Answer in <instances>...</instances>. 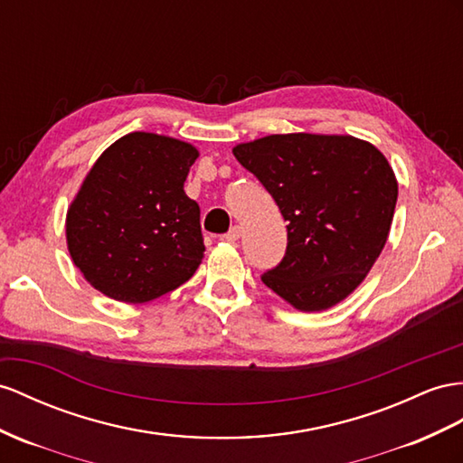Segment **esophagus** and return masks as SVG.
Segmentation results:
<instances>
[{"mask_svg": "<svg viewBox=\"0 0 463 463\" xmlns=\"http://www.w3.org/2000/svg\"><path fill=\"white\" fill-rule=\"evenodd\" d=\"M241 234H242L241 227H232L227 234L222 236V239H224V241H231V242H234V241H239V239H241Z\"/></svg>", "mask_w": 463, "mask_h": 463, "instance_id": "esophagus-1", "label": "esophagus"}]
</instances>
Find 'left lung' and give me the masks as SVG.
I'll return each instance as SVG.
<instances>
[{"label": "left lung", "mask_w": 463, "mask_h": 463, "mask_svg": "<svg viewBox=\"0 0 463 463\" xmlns=\"http://www.w3.org/2000/svg\"><path fill=\"white\" fill-rule=\"evenodd\" d=\"M288 221V250L262 276L283 301L317 313L345 301L387 242L397 177L372 142L350 135H269L232 148Z\"/></svg>", "instance_id": "obj_1"}]
</instances>
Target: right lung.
<instances>
[{
  "label": "right lung",
  "instance_id": "obj_1",
  "mask_svg": "<svg viewBox=\"0 0 463 463\" xmlns=\"http://www.w3.org/2000/svg\"><path fill=\"white\" fill-rule=\"evenodd\" d=\"M197 156L189 142L154 133L103 150L66 213L68 252L91 288L146 303L195 274L205 246L184 182Z\"/></svg>",
  "mask_w": 463,
  "mask_h": 463
}]
</instances>
